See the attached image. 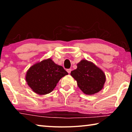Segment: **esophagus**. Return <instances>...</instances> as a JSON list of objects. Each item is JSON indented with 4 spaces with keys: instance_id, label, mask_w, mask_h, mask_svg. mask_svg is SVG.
Here are the masks:
<instances>
[{
    "instance_id": "34e87169",
    "label": "esophagus",
    "mask_w": 132,
    "mask_h": 132,
    "mask_svg": "<svg viewBox=\"0 0 132 132\" xmlns=\"http://www.w3.org/2000/svg\"><path fill=\"white\" fill-rule=\"evenodd\" d=\"M71 71V69H67V71H68V73H69V74H70V72Z\"/></svg>"
}]
</instances>
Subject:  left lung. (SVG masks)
Masks as SVG:
<instances>
[{
    "instance_id": "obj_1",
    "label": "left lung",
    "mask_w": 132,
    "mask_h": 132,
    "mask_svg": "<svg viewBox=\"0 0 132 132\" xmlns=\"http://www.w3.org/2000/svg\"><path fill=\"white\" fill-rule=\"evenodd\" d=\"M76 69L70 75L77 86L86 95H93L104 88L106 76L103 71L92 62L82 59L77 64Z\"/></svg>"
}]
</instances>
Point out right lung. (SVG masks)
I'll list each match as a JSON object with an SVG mask.
<instances>
[{
    "instance_id": "1",
    "label": "right lung",
    "mask_w": 132,
    "mask_h": 132,
    "mask_svg": "<svg viewBox=\"0 0 132 132\" xmlns=\"http://www.w3.org/2000/svg\"><path fill=\"white\" fill-rule=\"evenodd\" d=\"M68 75L63 67L48 58L31 66L27 71L26 80L34 93L45 95L52 92L61 78Z\"/></svg>"
}]
</instances>
